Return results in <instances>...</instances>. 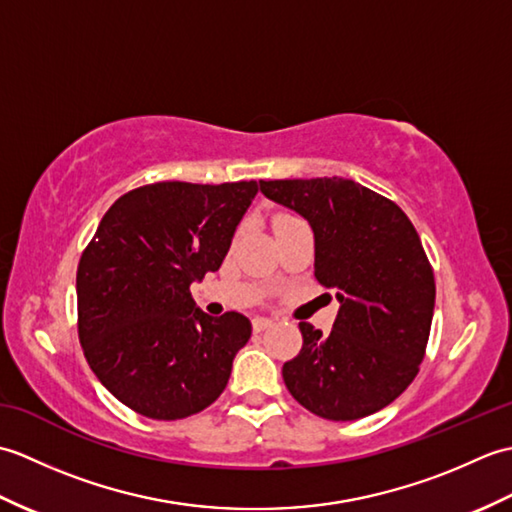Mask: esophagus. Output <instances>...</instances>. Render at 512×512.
<instances>
[{"label":"esophagus","instance_id":"1","mask_svg":"<svg viewBox=\"0 0 512 512\" xmlns=\"http://www.w3.org/2000/svg\"><path fill=\"white\" fill-rule=\"evenodd\" d=\"M273 323H275V321L268 319V317H255V319H253V330H255V332H262V330L270 328V325H273Z\"/></svg>","mask_w":512,"mask_h":512}]
</instances>
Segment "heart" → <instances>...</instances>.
Masks as SVG:
<instances>
[{"mask_svg": "<svg viewBox=\"0 0 512 512\" xmlns=\"http://www.w3.org/2000/svg\"><path fill=\"white\" fill-rule=\"evenodd\" d=\"M284 220H290V217H279V220H277V222H284Z\"/></svg>", "mask_w": 512, "mask_h": 512, "instance_id": "b5f03b06", "label": "heart"}]
</instances>
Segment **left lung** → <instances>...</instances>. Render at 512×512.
<instances>
[{
	"label": "left lung",
	"instance_id": "obj_1",
	"mask_svg": "<svg viewBox=\"0 0 512 512\" xmlns=\"http://www.w3.org/2000/svg\"><path fill=\"white\" fill-rule=\"evenodd\" d=\"M268 200L314 233V277L339 301L330 334L301 321V352L284 363L299 405L358 420L394 402L418 374L436 281L416 228L398 206L345 178L259 180Z\"/></svg>",
	"mask_w": 512,
	"mask_h": 512
}]
</instances>
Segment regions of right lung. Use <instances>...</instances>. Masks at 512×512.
Instances as JSON below:
<instances>
[{"label": "right lung", "instance_id": "obj_1", "mask_svg": "<svg viewBox=\"0 0 512 512\" xmlns=\"http://www.w3.org/2000/svg\"><path fill=\"white\" fill-rule=\"evenodd\" d=\"M257 182H156L118 198L76 270L79 339L103 387L154 420L220 398L250 339L239 312L215 319L191 284L220 270Z\"/></svg>", "mask_w": 512, "mask_h": 512}]
</instances>
